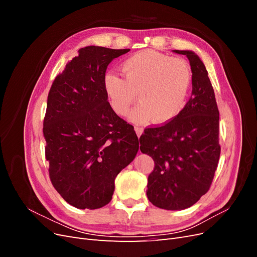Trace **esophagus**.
<instances>
[{
  "label": "esophagus",
  "instance_id": "obj_1",
  "mask_svg": "<svg viewBox=\"0 0 257 257\" xmlns=\"http://www.w3.org/2000/svg\"><path fill=\"white\" fill-rule=\"evenodd\" d=\"M135 132H136L137 136H138V137H141V136H142V134H143V132H144V128H143V127H141V126H136V127H135Z\"/></svg>",
  "mask_w": 257,
  "mask_h": 257
}]
</instances>
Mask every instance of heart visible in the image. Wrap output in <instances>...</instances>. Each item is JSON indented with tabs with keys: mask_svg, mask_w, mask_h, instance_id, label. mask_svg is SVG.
Returning <instances> with one entry per match:
<instances>
[{
	"mask_svg": "<svg viewBox=\"0 0 257 257\" xmlns=\"http://www.w3.org/2000/svg\"><path fill=\"white\" fill-rule=\"evenodd\" d=\"M125 79L114 72H106L103 89L112 109L124 115L136 99L142 100L128 114L135 123L153 119L165 124L176 119L188 103L192 71L188 62L173 59L151 49L141 50L122 63Z\"/></svg>",
	"mask_w": 257,
	"mask_h": 257,
	"instance_id": "heart-1",
	"label": "heart"
}]
</instances>
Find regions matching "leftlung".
I'll use <instances>...</instances> for the list:
<instances>
[{
  "mask_svg": "<svg viewBox=\"0 0 257 257\" xmlns=\"http://www.w3.org/2000/svg\"><path fill=\"white\" fill-rule=\"evenodd\" d=\"M184 54L192 71V95L176 119L146 128L139 138L141 150L153 159L147 196L165 210L193 206L208 192L219 163V109L203 61L191 50Z\"/></svg>",
  "mask_w": 257,
  "mask_h": 257,
  "instance_id": "8db88e82",
  "label": "left lung"
}]
</instances>
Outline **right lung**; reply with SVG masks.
I'll return each instance as SVG.
<instances>
[{"mask_svg":"<svg viewBox=\"0 0 257 257\" xmlns=\"http://www.w3.org/2000/svg\"><path fill=\"white\" fill-rule=\"evenodd\" d=\"M130 49L88 46L54 79L43 133L54 189L78 209H98L112 198L114 179L136 157L134 126L108 103L103 77L108 64Z\"/></svg>","mask_w":257,"mask_h":257,"instance_id":"obj_1","label":"right lung"}]
</instances>
